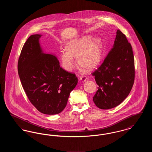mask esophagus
<instances>
[{
	"label": "esophagus",
	"mask_w": 152,
	"mask_h": 152,
	"mask_svg": "<svg viewBox=\"0 0 152 152\" xmlns=\"http://www.w3.org/2000/svg\"><path fill=\"white\" fill-rule=\"evenodd\" d=\"M87 79V76H81L80 77V80H81L82 81H86Z\"/></svg>",
	"instance_id": "1"
}]
</instances>
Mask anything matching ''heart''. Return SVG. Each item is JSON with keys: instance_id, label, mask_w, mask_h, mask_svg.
Wrapping results in <instances>:
<instances>
[{"instance_id": "obj_1", "label": "heart", "mask_w": 152, "mask_h": 152, "mask_svg": "<svg viewBox=\"0 0 152 152\" xmlns=\"http://www.w3.org/2000/svg\"><path fill=\"white\" fill-rule=\"evenodd\" d=\"M89 36L81 37L69 42L65 46L66 51L60 53L63 68L71 72L76 65L74 57L81 66L92 70L99 64L102 55V42L99 38L91 39Z\"/></svg>"}]
</instances>
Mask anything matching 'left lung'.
Listing matches in <instances>:
<instances>
[{"instance_id":"1","label":"left lung","mask_w":152,"mask_h":152,"mask_svg":"<svg viewBox=\"0 0 152 152\" xmlns=\"http://www.w3.org/2000/svg\"><path fill=\"white\" fill-rule=\"evenodd\" d=\"M92 74L99 86L93 97L99 108L116 107L129 94L135 76L134 56L131 44L119 29L113 48Z\"/></svg>"}]
</instances>
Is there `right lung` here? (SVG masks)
<instances>
[{
	"instance_id": "obj_1",
	"label": "right lung",
	"mask_w": 152,
	"mask_h": 152,
	"mask_svg": "<svg viewBox=\"0 0 152 152\" xmlns=\"http://www.w3.org/2000/svg\"><path fill=\"white\" fill-rule=\"evenodd\" d=\"M41 36L32 35L26 42L18 71L31 104L42 113L56 115L65 108L78 80L75 74L60 67L55 56L43 52L39 41Z\"/></svg>"
}]
</instances>
